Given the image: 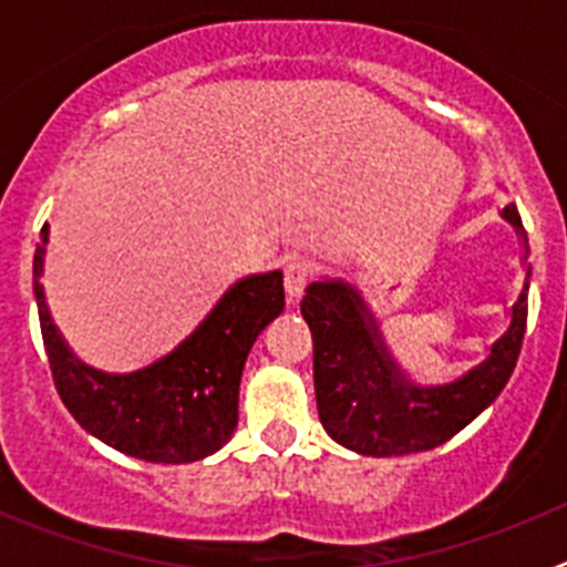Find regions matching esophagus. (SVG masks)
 <instances>
[{
    "mask_svg": "<svg viewBox=\"0 0 567 567\" xmlns=\"http://www.w3.org/2000/svg\"><path fill=\"white\" fill-rule=\"evenodd\" d=\"M309 278H312V269H309L307 260H289L287 267H284V289H287V298L292 300V303L300 300Z\"/></svg>",
    "mask_w": 567,
    "mask_h": 567,
    "instance_id": "obj_1",
    "label": "esophagus"
}]
</instances>
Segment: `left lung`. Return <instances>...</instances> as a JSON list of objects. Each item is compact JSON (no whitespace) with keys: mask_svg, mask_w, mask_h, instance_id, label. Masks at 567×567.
Masks as SVG:
<instances>
[{"mask_svg":"<svg viewBox=\"0 0 567 567\" xmlns=\"http://www.w3.org/2000/svg\"><path fill=\"white\" fill-rule=\"evenodd\" d=\"M499 215L517 229L525 264L528 235L517 207L508 204ZM528 284L530 267L525 264L523 289L508 309V329L491 343L483 363L443 385H417L400 369L372 309L352 284L340 278L309 284L300 315L312 329L315 398L329 437L365 457H400L437 449L463 432L499 398L517 365Z\"/></svg>","mask_w":567,"mask_h":567,"instance_id":"8db88e82","label":"left lung"}]
</instances>
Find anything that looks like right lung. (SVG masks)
Here are the masks:
<instances>
[{
    "instance_id": "obj_1",
    "label": "right lung",
    "mask_w": 567,
    "mask_h": 567,
    "mask_svg": "<svg viewBox=\"0 0 567 567\" xmlns=\"http://www.w3.org/2000/svg\"><path fill=\"white\" fill-rule=\"evenodd\" d=\"M33 255V295L53 383L84 432L147 463H195L215 454L238 425L240 372L255 338L284 312V272L247 275L207 318L155 363L127 374L93 369L73 354L44 300V247Z\"/></svg>"
}]
</instances>
